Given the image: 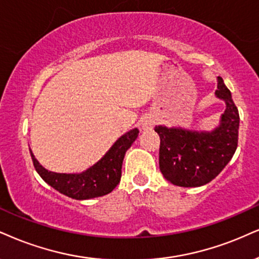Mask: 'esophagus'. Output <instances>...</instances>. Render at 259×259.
I'll return each instance as SVG.
<instances>
[{"mask_svg": "<svg viewBox=\"0 0 259 259\" xmlns=\"http://www.w3.org/2000/svg\"><path fill=\"white\" fill-rule=\"evenodd\" d=\"M152 124H154V121H152V120H145L144 123H143V128H144V130L151 128Z\"/></svg>", "mask_w": 259, "mask_h": 259, "instance_id": "obj_1", "label": "esophagus"}]
</instances>
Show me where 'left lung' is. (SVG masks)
<instances>
[{"label": "left lung", "instance_id": "8db88e82", "mask_svg": "<svg viewBox=\"0 0 259 259\" xmlns=\"http://www.w3.org/2000/svg\"><path fill=\"white\" fill-rule=\"evenodd\" d=\"M216 96L226 101L221 124L207 132L156 126L161 138L159 170L169 183L181 187L203 186L228 164L238 146L239 111L231 91L219 76Z\"/></svg>", "mask_w": 259, "mask_h": 259}]
</instances>
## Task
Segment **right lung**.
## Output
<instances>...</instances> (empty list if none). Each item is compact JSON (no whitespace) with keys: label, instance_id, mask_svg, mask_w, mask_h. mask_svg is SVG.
<instances>
[{"label":"right lung","instance_id":"1","mask_svg":"<svg viewBox=\"0 0 259 259\" xmlns=\"http://www.w3.org/2000/svg\"><path fill=\"white\" fill-rule=\"evenodd\" d=\"M138 135L139 131L137 128L123 135L115 142L101 161L80 174H60L47 170L38 163L32 151L30 152L37 173L48 185L73 199H91L105 196L117 186L121 179L124 154Z\"/></svg>","mask_w":259,"mask_h":259}]
</instances>
